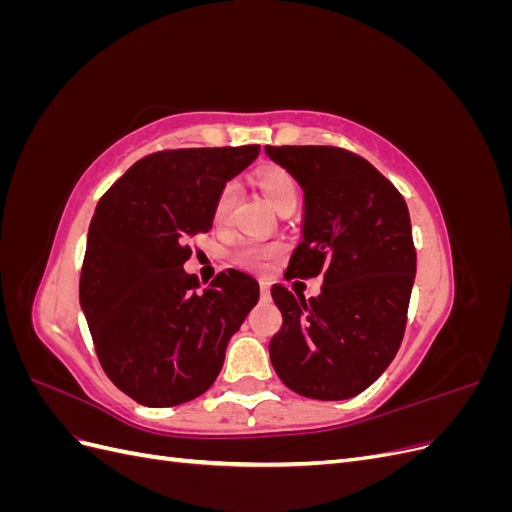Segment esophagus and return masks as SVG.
I'll list each match as a JSON object with an SVG mask.
<instances>
[{
    "mask_svg": "<svg viewBox=\"0 0 512 512\" xmlns=\"http://www.w3.org/2000/svg\"><path fill=\"white\" fill-rule=\"evenodd\" d=\"M260 297L265 299V301L271 299V286H269V282H260Z\"/></svg>",
    "mask_w": 512,
    "mask_h": 512,
    "instance_id": "34e87169",
    "label": "esophagus"
}]
</instances>
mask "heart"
I'll return each instance as SVG.
<instances>
[{
	"label": "heart",
	"mask_w": 512,
	"mask_h": 512,
	"mask_svg": "<svg viewBox=\"0 0 512 512\" xmlns=\"http://www.w3.org/2000/svg\"><path fill=\"white\" fill-rule=\"evenodd\" d=\"M256 185L260 188L262 196L267 198V203L275 211H292L299 203V183L294 181V177L284 168H267L256 177ZM237 183H226L220 190L218 198H215L213 205V222L218 226H224L230 220V213L237 205ZM282 252L280 245L275 243H256V241H247L239 245L232 258H235L239 265L262 271L269 267V262Z\"/></svg>",
	"instance_id": "1"
}]
</instances>
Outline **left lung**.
<instances>
[{
	"mask_svg": "<svg viewBox=\"0 0 512 512\" xmlns=\"http://www.w3.org/2000/svg\"><path fill=\"white\" fill-rule=\"evenodd\" d=\"M305 194L303 241L286 280L322 275L305 301L275 284L282 329L269 344L275 374L312 399H348L389 367L404 339L416 273L404 196L365 158L324 145L267 147Z\"/></svg>",
	"mask_w": 512,
	"mask_h": 512,
	"instance_id": "obj_1",
	"label": "left lung"
}]
</instances>
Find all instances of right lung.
<instances>
[{"instance_id":"1","label":"right lung","mask_w":512,"mask_h":512,"mask_svg":"<svg viewBox=\"0 0 512 512\" xmlns=\"http://www.w3.org/2000/svg\"><path fill=\"white\" fill-rule=\"evenodd\" d=\"M258 145L173 149L138 160L100 198L81 269V307L104 374L149 408L203 395L228 339L258 303L252 275L228 269L198 290L183 271L213 224L220 190Z\"/></svg>"}]
</instances>
